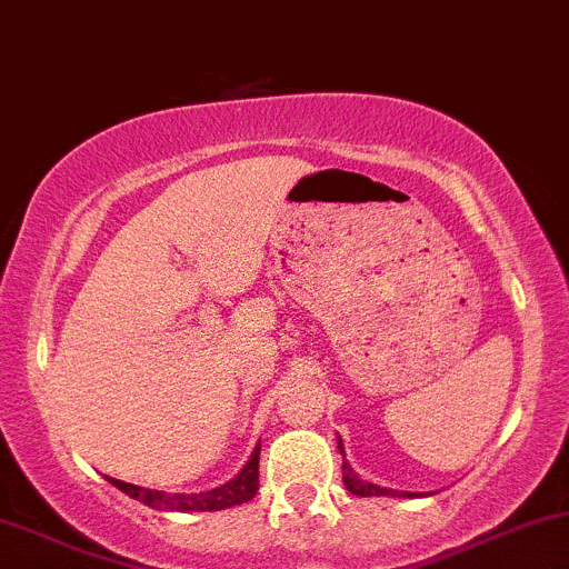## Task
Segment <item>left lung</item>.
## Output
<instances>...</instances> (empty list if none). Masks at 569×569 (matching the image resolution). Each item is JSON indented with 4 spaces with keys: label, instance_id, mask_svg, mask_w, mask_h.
Segmentation results:
<instances>
[{
    "label": "left lung",
    "instance_id": "1",
    "mask_svg": "<svg viewBox=\"0 0 569 569\" xmlns=\"http://www.w3.org/2000/svg\"><path fill=\"white\" fill-rule=\"evenodd\" d=\"M337 448H340V453H342V483H346V489L351 491V495H356V497H416L413 491L386 489V486L370 483V480L359 478L353 472V467L346 461V448H342L340 437H337Z\"/></svg>",
    "mask_w": 569,
    "mask_h": 569
}]
</instances>
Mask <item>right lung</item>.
Here are the masks:
<instances>
[{"label": "right lung", "instance_id": "right-lung-1", "mask_svg": "<svg viewBox=\"0 0 569 569\" xmlns=\"http://www.w3.org/2000/svg\"><path fill=\"white\" fill-rule=\"evenodd\" d=\"M259 451L261 442L253 448L251 459L242 465V470L237 472L232 480L227 483L216 486L210 491H199V495H167V491L159 489H142V486L134 483H123V480L110 478L116 489H121L123 495H129L137 502L148 505V508L156 510H178V513H197V510H223V508H234V505L248 502L253 499L256 491H259Z\"/></svg>", "mask_w": 569, "mask_h": 569}]
</instances>
